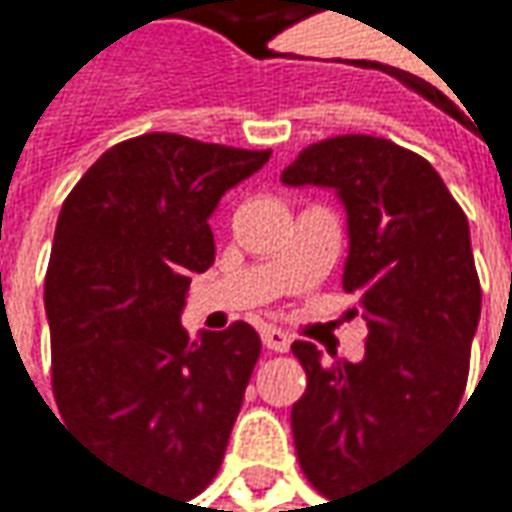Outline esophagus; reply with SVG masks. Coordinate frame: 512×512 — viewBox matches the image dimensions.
<instances>
[{
	"instance_id": "obj_1",
	"label": "esophagus",
	"mask_w": 512,
	"mask_h": 512,
	"mask_svg": "<svg viewBox=\"0 0 512 512\" xmlns=\"http://www.w3.org/2000/svg\"><path fill=\"white\" fill-rule=\"evenodd\" d=\"M260 340H263V345L269 348V351H289L291 345V337L283 331V328H274V326H266L263 331H260Z\"/></svg>"
}]
</instances>
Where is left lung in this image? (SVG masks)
<instances>
[{
    "mask_svg": "<svg viewBox=\"0 0 512 512\" xmlns=\"http://www.w3.org/2000/svg\"><path fill=\"white\" fill-rule=\"evenodd\" d=\"M289 186H326L348 215L343 289L368 326L360 362L291 351L306 394L291 408L300 467L326 499L360 493L405 465L459 411L482 286L462 206L416 152L374 135L317 141L283 169Z\"/></svg>",
    "mask_w": 512,
    "mask_h": 512,
    "instance_id": "1",
    "label": "left lung"
}]
</instances>
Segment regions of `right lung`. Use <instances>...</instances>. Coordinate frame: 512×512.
<instances>
[{"mask_svg": "<svg viewBox=\"0 0 512 512\" xmlns=\"http://www.w3.org/2000/svg\"><path fill=\"white\" fill-rule=\"evenodd\" d=\"M272 150L147 133L64 198L45 277L53 397L104 462L175 499L218 476L260 357L249 323L181 328L189 277L215 263L209 215Z\"/></svg>", "mask_w": 512, "mask_h": 512, "instance_id": "right-lung-1", "label": "right lung"}]
</instances>
